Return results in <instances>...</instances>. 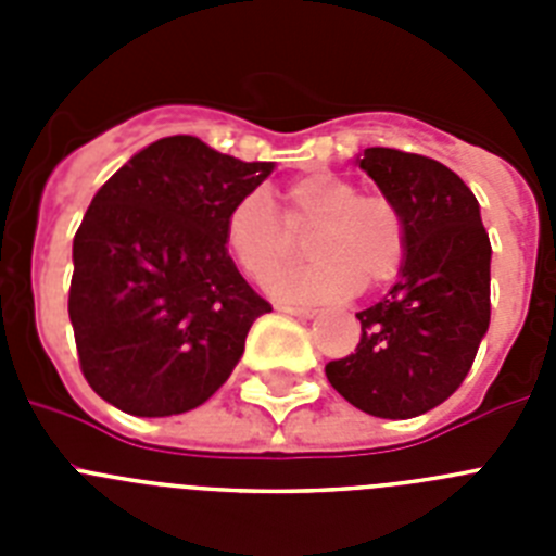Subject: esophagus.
Listing matches in <instances>:
<instances>
[{
  "label": "esophagus",
  "mask_w": 556,
  "mask_h": 556,
  "mask_svg": "<svg viewBox=\"0 0 556 556\" xmlns=\"http://www.w3.org/2000/svg\"><path fill=\"white\" fill-rule=\"evenodd\" d=\"M278 312L292 314V317H298V320H312L314 317V308H301V306H278Z\"/></svg>",
  "instance_id": "esophagus-1"
}]
</instances>
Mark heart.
Returning a JSON list of instances; mask_svg holds the SVG:
<instances>
[{
    "label": "heart",
    "instance_id": "b5f03b06",
    "mask_svg": "<svg viewBox=\"0 0 556 556\" xmlns=\"http://www.w3.org/2000/svg\"><path fill=\"white\" fill-rule=\"evenodd\" d=\"M309 230L306 268L276 274L293 247L292 235ZM223 239L236 267L264 281L281 301H342L356 287L392 281L404 267L409 230L401 205L381 191H358L333 172H312L283 189V223L264 194L230 205Z\"/></svg>",
    "mask_w": 556,
    "mask_h": 556
}]
</instances>
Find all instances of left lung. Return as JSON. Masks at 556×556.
I'll return each instance as SVG.
<instances>
[{
  "label": "left lung",
  "mask_w": 556,
  "mask_h": 556,
  "mask_svg": "<svg viewBox=\"0 0 556 556\" xmlns=\"http://www.w3.org/2000/svg\"><path fill=\"white\" fill-rule=\"evenodd\" d=\"M356 164L395 200L409 248L390 294L358 312L356 351L326 365L348 404L406 420L448 401L490 326V236L465 180L415 152L367 147Z\"/></svg>",
  "instance_id": "1"
}]
</instances>
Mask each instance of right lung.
Returning <instances> with one entry per match:
<instances>
[{"instance_id": "obj_1", "label": "right lung", "mask_w": 556, "mask_h": 556, "mask_svg": "<svg viewBox=\"0 0 556 556\" xmlns=\"http://www.w3.org/2000/svg\"><path fill=\"white\" fill-rule=\"evenodd\" d=\"M269 172V161L169 136L102 184L75 233L68 289L80 370L102 401L169 417L228 381L273 306L236 269L223 225Z\"/></svg>"}]
</instances>
